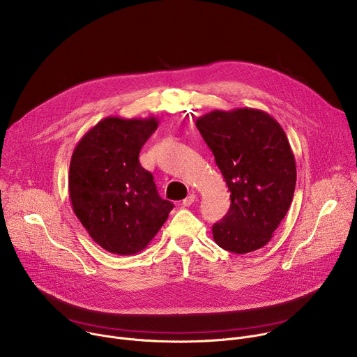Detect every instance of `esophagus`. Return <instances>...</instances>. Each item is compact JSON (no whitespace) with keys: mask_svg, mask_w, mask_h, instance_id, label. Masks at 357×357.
Returning <instances> with one entry per match:
<instances>
[{"mask_svg":"<svg viewBox=\"0 0 357 357\" xmlns=\"http://www.w3.org/2000/svg\"><path fill=\"white\" fill-rule=\"evenodd\" d=\"M195 199H196V196H195V195L192 193V195H189L188 197H185V199L182 200V205L188 208V206H190V205H192V203L195 202Z\"/></svg>","mask_w":357,"mask_h":357,"instance_id":"esophagus-1","label":"esophagus"}]
</instances>
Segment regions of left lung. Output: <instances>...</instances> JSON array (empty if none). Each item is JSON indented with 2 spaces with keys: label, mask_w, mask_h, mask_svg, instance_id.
Masks as SVG:
<instances>
[{
  "label": "left lung",
  "mask_w": 357,
  "mask_h": 357,
  "mask_svg": "<svg viewBox=\"0 0 357 357\" xmlns=\"http://www.w3.org/2000/svg\"><path fill=\"white\" fill-rule=\"evenodd\" d=\"M196 127L230 190V209L212 227L216 244L236 254L264 247L285 218L296 183L282 127L256 109L213 110Z\"/></svg>",
  "instance_id": "8db88e82"
}]
</instances>
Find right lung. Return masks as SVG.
Masks as SVG:
<instances>
[{
	"instance_id": "right-lung-1",
	"label": "right lung",
	"mask_w": 357,
	"mask_h": 357,
	"mask_svg": "<svg viewBox=\"0 0 357 357\" xmlns=\"http://www.w3.org/2000/svg\"><path fill=\"white\" fill-rule=\"evenodd\" d=\"M157 127L155 117H107L82 137L72 154L73 212L109 252L131 256L144 250L174 208L158 195L154 176L138 160Z\"/></svg>"
}]
</instances>
